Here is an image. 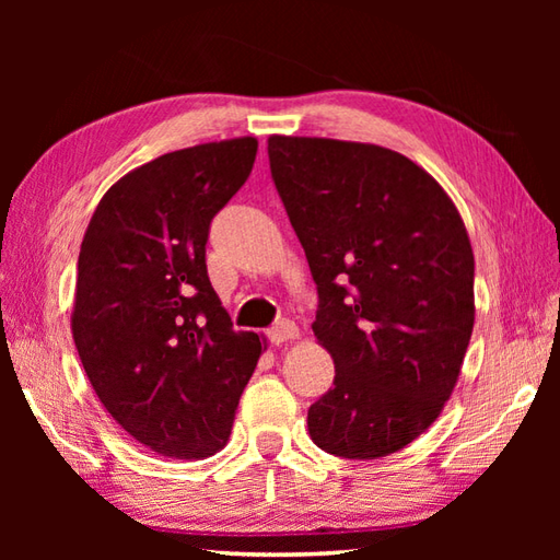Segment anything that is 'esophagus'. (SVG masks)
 <instances>
[{"mask_svg":"<svg viewBox=\"0 0 560 560\" xmlns=\"http://www.w3.org/2000/svg\"><path fill=\"white\" fill-rule=\"evenodd\" d=\"M267 337L271 343H277L279 347V343L299 337V327H295V323H291V319H281V323H277L267 331Z\"/></svg>","mask_w":560,"mask_h":560,"instance_id":"34e87169","label":"esophagus"}]
</instances>
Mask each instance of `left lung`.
<instances>
[{"mask_svg": "<svg viewBox=\"0 0 560 560\" xmlns=\"http://www.w3.org/2000/svg\"><path fill=\"white\" fill-rule=\"evenodd\" d=\"M267 144L317 283L313 331L335 359L307 431L329 455H392L457 385L474 329L467 229L435 177L397 151L281 135Z\"/></svg>", "mask_w": 560, "mask_h": 560, "instance_id": "1", "label": "left lung"}]
</instances>
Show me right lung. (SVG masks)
Instances as JSON below:
<instances>
[{
    "label": "right lung",
    "instance_id": "add662e5",
    "mask_svg": "<svg viewBox=\"0 0 560 560\" xmlns=\"http://www.w3.org/2000/svg\"><path fill=\"white\" fill-rule=\"evenodd\" d=\"M255 137L139 165L98 201L83 235L71 335L101 404L151 452L201 459L231 435L265 349L235 331L211 289V219L247 180Z\"/></svg>",
    "mask_w": 560,
    "mask_h": 560
}]
</instances>
